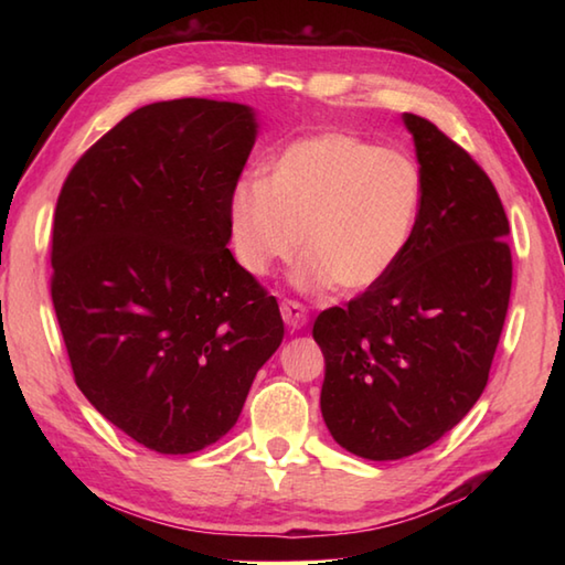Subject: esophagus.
Wrapping results in <instances>:
<instances>
[{
    "instance_id": "obj_1",
    "label": "esophagus",
    "mask_w": 565,
    "mask_h": 565,
    "mask_svg": "<svg viewBox=\"0 0 565 565\" xmlns=\"http://www.w3.org/2000/svg\"><path fill=\"white\" fill-rule=\"evenodd\" d=\"M281 318L291 330H301L308 322V308L298 301H284L281 303Z\"/></svg>"
}]
</instances>
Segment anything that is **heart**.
<instances>
[{
	"mask_svg": "<svg viewBox=\"0 0 565 565\" xmlns=\"http://www.w3.org/2000/svg\"><path fill=\"white\" fill-rule=\"evenodd\" d=\"M423 174L405 152L376 148L350 134L294 140L264 179H243L227 201L235 262L252 276L289 264L301 291L334 284L366 291L395 269L423 211Z\"/></svg>",
	"mask_w": 565,
	"mask_h": 565,
	"instance_id": "heart-1",
	"label": "heart"
}]
</instances>
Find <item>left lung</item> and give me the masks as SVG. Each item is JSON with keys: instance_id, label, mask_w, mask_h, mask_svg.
<instances>
[{"instance_id": "left-lung-1", "label": "left lung", "mask_w": 565, "mask_h": 565, "mask_svg": "<svg viewBox=\"0 0 565 565\" xmlns=\"http://www.w3.org/2000/svg\"><path fill=\"white\" fill-rule=\"evenodd\" d=\"M423 211L395 269L344 308L322 310V419L342 449L395 461L459 425L488 383L505 326L510 223L488 174L423 116L403 114Z\"/></svg>"}]
</instances>
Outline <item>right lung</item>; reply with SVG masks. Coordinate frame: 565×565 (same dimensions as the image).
<instances>
[{"label": "right lung", "instance_id": "add662e5", "mask_svg": "<svg viewBox=\"0 0 565 565\" xmlns=\"http://www.w3.org/2000/svg\"><path fill=\"white\" fill-rule=\"evenodd\" d=\"M257 138L245 104L128 114L72 167L53 221L51 296L75 383L160 454L218 441L284 320L227 249V201Z\"/></svg>", "mask_w": 565, "mask_h": 565}]
</instances>
